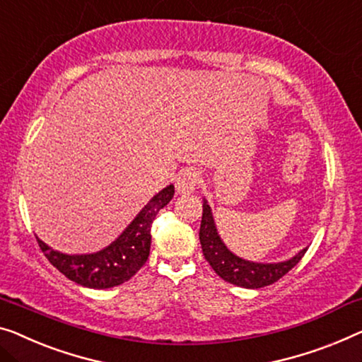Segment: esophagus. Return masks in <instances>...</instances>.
<instances>
[{
	"label": "esophagus",
	"instance_id": "obj_1",
	"mask_svg": "<svg viewBox=\"0 0 362 362\" xmlns=\"http://www.w3.org/2000/svg\"><path fill=\"white\" fill-rule=\"evenodd\" d=\"M199 182V174L197 170H183L182 174L175 179V190L180 195H190L195 192V188Z\"/></svg>",
	"mask_w": 362,
	"mask_h": 362
}]
</instances>
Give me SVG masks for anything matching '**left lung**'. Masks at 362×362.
<instances>
[{"instance_id":"8db88e82","label":"left lung","mask_w":362,"mask_h":362,"mask_svg":"<svg viewBox=\"0 0 362 362\" xmlns=\"http://www.w3.org/2000/svg\"><path fill=\"white\" fill-rule=\"evenodd\" d=\"M199 244H202L203 255L206 262L211 265L216 273L219 274L224 281H228L239 288L258 289L273 284L283 278L291 268L298 265L299 260L307 252L305 249L299 250L294 257L283 262L262 263L245 260L234 252L228 249L216 228L211 206L208 199L203 198V216L202 226H199Z\"/></svg>"}]
</instances>
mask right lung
I'll return each mask as SVG.
<instances>
[{
	"label": "right lung",
	"instance_id": "obj_1",
	"mask_svg": "<svg viewBox=\"0 0 362 362\" xmlns=\"http://www.w3.org/2000/svg\"><path fill=\"white\" fill-rule=\"evenodd\" d=\"M167 185L144 204L115 240L94 253H63L37 237L42 252L58 272L84 288L107 289L128 281L146 263L151 249V226L160 209L174 198Z\"/></svg>",
	"mask_w": 362,
	"mask_h": 362
}]
</instances>
